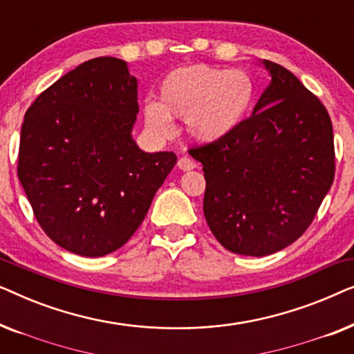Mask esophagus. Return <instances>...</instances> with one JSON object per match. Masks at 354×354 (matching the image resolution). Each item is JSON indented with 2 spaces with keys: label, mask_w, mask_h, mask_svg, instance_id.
<instances>
[{
  "label": "esophagus",
  "mask_w": 354,
  "mask_h": 354,
  "mask_svg": "<svg viewBox=\"0 0 354 354\" xmlns=\"http://www.w3.org/2000/svg\"><path fill=\"white\" fill-rule=\"evenodd\" d=\"M177 167L180 169V171H193V169L196 167V162L193 161V159L188 158V156H182L177 161Z\"/></svg>",
  "instance_id": "obj_1"
}]
</instances>
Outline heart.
I'll use <instances>...</instances> for the list:
<instances>
[{"instance_id": "heart-1", "label": "heart", "mask_w": 354, "mask_h": 354, "mask_svg": "<svg viewBox=\"0 0 354 354\" xmlns=\"http://www.w3.org/2000/svg\"><path fill=\"white\" fill-rule=\"evenodd\" d=\"M253 100L254 84L243 71L207 64L178 67L162 80L161 104H145V122L159 137H171L172 118L187 120L196 142L212 143L243 122Z\"/></svg>"}]
</instances>
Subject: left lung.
<instances>
[{
	"instance_id": "8db88e82",
	"label": "left lung",
	"mask_w": 354,
	"mask_h": 354,
	"mask_svg": "<svg viewBox=\"0 0 354 354\" xmlns=\"http://www.w3.org/2000/svg\"><path fill=\"white\" fill-rule=\"evenodd\" d=\"M272 82L253 114L227 137L195 145L203 164V211L232 253L266 256L301 236L335 177L326 106L288 69L264 61Z\"/></svg>"
}]
</instances>
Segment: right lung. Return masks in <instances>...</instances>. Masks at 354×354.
Instances as JSON below:
<instances>
[{
	"label": "right lung",
	"instance_id": "add662e5",
	"mask_svg": "<svg viewBox=\"0 0 354 354\" xmlns=\"http://www.w3.org/2000/svg\"><path fill=\"white\" fill-rule=\"evenodd\" d=\"M137 79L109 56L67 72L27 109L17 176L61 248L98 258L127 243L176 166V153L137 147Z\"/></svg>",
	"mask_w": 354,
	"mask_h": 354
}]
</instances>
